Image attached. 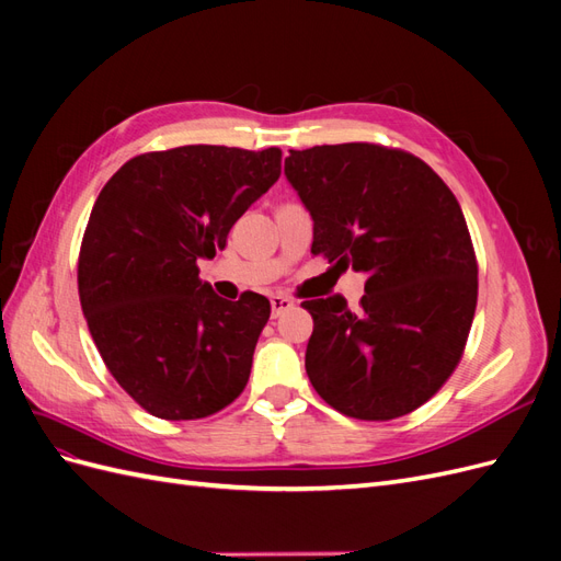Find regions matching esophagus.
Wrapping results in <instances>:
<instances>
[{"label": "esophagus", "instance_id": "esophagus-1", "mask_svg": "<svg viewBox=\"0 0 561 561\" xmlns=\"http://www.w3.org/2000/svg\"><path fill=\"white\" fill-rule=\"evenodd\" d=\"M295 307V301L290 299V297H287V295H274V297H271V311H274V316L278 318L280 313H285V311H290Z\"/></svg>", "mask_w": 561, "mask_h": 561}]
</instances>
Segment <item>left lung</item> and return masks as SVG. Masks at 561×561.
<instances>
[{"instance_id": "8db88e82", "label": "left lung", "mask_w": 561, "mask_h": 561, "mask_svg": "<svg viewBox=\"0 0 561 561\" xmlns=\"http://www.w3.org/2000/svg\"><path fill=\"white\" fill-rule=\"evenodd\" d=\"M313 217V254L363 271L365 295L301 301L307 375L336 412L390 421L428 402L461 363L478 307V257L456 196L428 163L375 142L285 159Z\"/></svg>"}]
</instances>
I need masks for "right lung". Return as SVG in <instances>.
I'll return each mask as SVG.
<instances>
[{
    "instance_id": "right-lung-1",
    "label": "right lung",
    "mask_w": 561,
    "mask_h": 561,
    "mask_svg": "<svg viewBox=\"0 0 561 561\" xmlns=\"http://www.w3.org/2000/svg\"><path fill=\"white\" fill-rule=\"evenodd\" d=\"M283 151L184 145L133 157L110 178L83 231L77 283L110 375L165 421L217 414L243 393L271 304L217 297L198 260L280 178Z\"/></svg>"
}]
</instances>
